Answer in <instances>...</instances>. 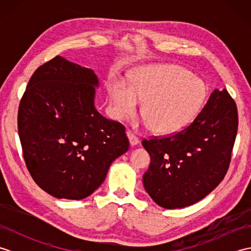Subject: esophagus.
I'll return each mask as SVG.
<instances>
[{
  "mask_svg": "<svg viewBox=\"0 0 251 251\" xmlns=\"http://www.w3.org/2000/svg\"><path fill=\"white\" fill-rule=\"evenodd\" d=\"M127 137H128V140H129V143L131 147L137 146L138 143H139V139H138V138L134 134H131V132H128V134H127Z\"/></svg>",
  "mask_w": 251,
  "mask_h": 251,
  "instance_id": "obj_1",
  "label": "esophagus"
}]
</instances>
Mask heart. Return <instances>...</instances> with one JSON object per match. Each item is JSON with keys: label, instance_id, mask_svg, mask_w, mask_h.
<instances>
[{"label": "heart", "instance_id": "b5f03b06", "mask_svg": "<svg viewBox=\"0 0 251 251\" xmlns=\"http://www.w3.org/2000/svg\"><path fill=\"white\" fill-rule=\"evenodd\" d=\"M109 95L119 120L134 115L140 101L143 124L157 134H173L194 121L205 103L207 87L182 67L153 65L138 69L130 87L111 84Z\"/></svg>", "mask_w": 251, "mask_h": 251}]
</instances>
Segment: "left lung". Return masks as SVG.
Wrapping results in <instances>:
<instances>
[{"mask_svg": "<svg viewBox=\"0 0 251 251\" xmlns=\"http://www.w3.org/2000/svg\"><path fill=\"white\" fill-rule=\"evenodd\" d=\"M235 101L215 89L191 125L173 136L143 140L151 157L143 186L158 206L193 205L225 178L237 134Z\"/></svg>", "mask_w": 251, "mask_h": 251, "instance_id": "obj_1", "label": "left lung"}]
</instances>
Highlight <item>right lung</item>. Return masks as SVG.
<instances>
[{"label":"right lung","instance_id":"add662e5","mask_svg":"<svg viewBox=\"0 0 251 251\" xmlns=\"http://www.w3.org/2000/svg\"><path fill=\"white\" fill-rule=\"evenodd\" d=\"M98 87L92 69L57 56L36 69L21 98L18 134L26 168L57 199L94 193L129 148L125 127L96 109Z\"/></svg>","mask_w":251,"mask_h":251}]
</instances>
